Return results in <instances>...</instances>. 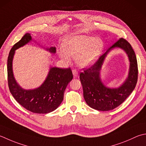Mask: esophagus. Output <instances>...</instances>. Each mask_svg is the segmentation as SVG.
I'll list each match as a JSON object with an SVG mask.
<instances>
[{"mask_svg": "<svg viewBox=\"0 0 146 146\" xmlns=\"http://www.w3.org/2000/svg\"><path fill=\"white\" fill-rule=\"evenodd\" d=\"M72 72H73V76L75 77H76L77 76H78V71H77V70H76V69H73V70H72Z\"/></svg>", "mask_w": 146, "mask_h": 146, "instance_id": "obj_1", "label": "esophagus"}]
</instances>
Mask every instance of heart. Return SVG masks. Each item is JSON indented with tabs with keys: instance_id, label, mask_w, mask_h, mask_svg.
I'll return each mask as SVG.
<instances>
[{
	"instance_id": "1",
	"label": "heart",
	"mask_w": 146,
	"mask_h": 146,
	"mask_svg": "<svg viewBox=\"0 0 146 146\" xmlns=\"http://www.w3.org/2000/svg\"><path fill=\"white\" fill-rule=\"evenodd\" d=\"M102 43L99 39L87 35L71 37L58 51L60 58L64 61H70L71 57L75 58L76 64L86 67L93 64L101 54Z\"/></svg>"
}]
</instances>
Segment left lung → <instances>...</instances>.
Here are the masks:
<instances>
[{
  "instance_id": "8db88e82",
  "label": "left lung",
  "mask_w": 146,
  "mask_h": 146,
  "mask_svg": "<svg viewBox=\"0 0 146 146\" xmlns=\"http://www.w3.org/2000/svg\"><path fill=\"white\" fill-rule=\"evenodd\" d=\"M121 48L127 53L130 61L127 78L120 87L106 88L101 82L100 71L107 54L113 48ZM138 78V66L135 52L126 40L121 38L115 42L92 66L80 74L85 102L90 108L98 111H110L123 102L135 88Z\"/></svg>"
}]
</instances>
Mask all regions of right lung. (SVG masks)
Listing matches in <instances>:
<instances>
[{
    "mask_svg": "<svg viewBox=\"0 0 146 146\" xmlns=\"http://www.w3.org/2000/svg\"><path fill=\"white\" fill-rule=\"evenodd\" d=\"M31 40L30 33H26L13 45L7 59V80L9 90L19 104L31 112L45 114L56 110L63 100L64 92L68 84L73 79L70 68L51 67L44 82L38 88L25 90L17 84L13 72V59L15 50ZM47 50L56 53V47Z\"/></svg>",
    "mask_w": 146,
    "mask_h": 146,
    "instance_id": "1",
    "label": "right lung"
}]
</instances>
